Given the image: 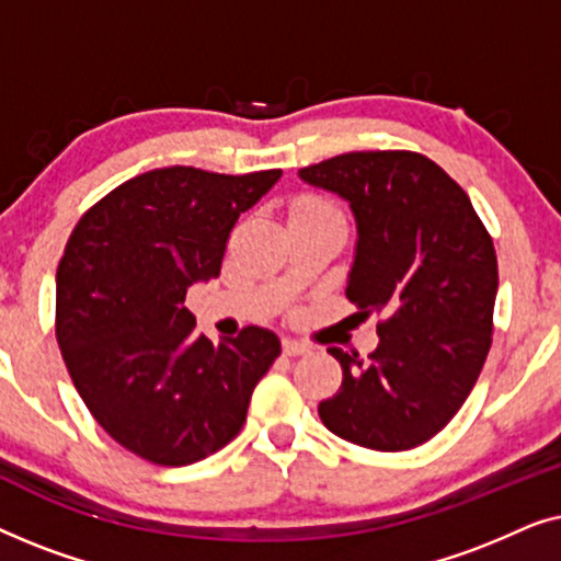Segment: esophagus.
<instances>
[{
  "instance_id": "obj_1",
  "label": "esophagus",
  "mask_w": 561,
  "mask_h": 561,
  "mask_svg": "<svg viewBox=\"0 0 561 561\" xmlns=\"http://www.w3.org/2000/svg\"><path fill=\"white\" fill-rule=\"evenodd\" d=\"M309 352H311V347L304 342H296V340L283 342V355H288V357H301V355H309Z\"/></svg>"
}]
</instances>
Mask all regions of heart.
<instances>
[{"label": "heart", "mask_w": 561, "mask_h": 561, "mask_svg": "<svg viewBox=\"0 0 561 561\" xmlns=\"http://www.w3.org/2000/svg\"><path fill=\"white\" fill-rule=\"evenodd\" d=\"M313 209H332L327 202H321L319 196H298L294 204H290V214L298 211H313Z\"/></svg>", "instance_id": "b5f03b06"}]
</instances>
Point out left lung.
<instances>
[{
    "instance_id": "1",
    "label": "left lung",
    "mask_w": 561,
    "mask_h": 561,
    "mask_svg": "<svg viewBox=\"0 0 561 561\" xmlns=\"http://www.w3.org/2000/svg\"><path fill=\"white\" fill-rule=\"evenodd\" d=\"M298 175L350 202L359 240L347 298L380 319L367 357L329 347L344 378L319 416L357 447H419L462 409L493 344V237L465 188L421 152H344Z\"/></svg>"
}]
</instances>
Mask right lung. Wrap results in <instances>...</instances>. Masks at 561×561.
I'll list each match as a JSON object with an SVG mask.
<instances>
[{"instance_id":"obj_1","label":"right lung","mask_w":561,"mask_h":561,"mask_svg":"<svg viewBox=\"0 0 561 561\" xmlns=\"http://www.w3.org/2000/svg\"><path fill=\"white\" fill-rule=\"evenodd\" d=\"M280 179L191 165L119 183L83 211L56 273V340L96 424L152 465L183 467L240 434L250 396L280 355L244 327L194 334L188 286L217 278L237 217Z\"/></svg>"}]
</instances>
